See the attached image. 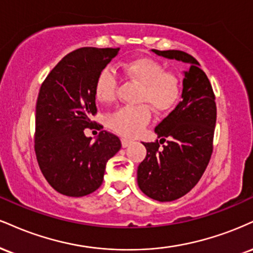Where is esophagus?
Wrapping results in <instances>:
<instances>
[{
    "mask_svg": "<svg viewBox=\"0 0 253 253\" xmlns=\"http://www.w3.org/2000/svg\"><path fill=\"white\" fill-rule=\"evenodd\" d=\"M133 140L132 139H128V138H124L121 139V144H123V147H128V146L132 144Z\"/></svg>",
    "mask_w": 253,
    "mask_h": 253,
    "instance_id": "1",
    "label": "esophagus"
}]
</instances>
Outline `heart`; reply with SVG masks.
I'll use <instances>...</instances> for the list:
<instances>
[{"instance_id":"b5f03b06","label":"heart","mask_w":253,"mask_h":253,"mask_svg":"<svg viewBox=\"0 0 253 253\" xmlns=\"http://www.w3.org/2000/svg\"><path fill=\"white\" fill-rule=\"evenodd\" d=\"M124 75L139 84L136 101L147 103L156 112H166L179 97V81L173 73L151 57H136L120 65ZM118 78L113 69L106 67L97 75L94 93L101 102H111L115 97ZM147 104V105H148ZM144 103L124 106L109 114L108 125L127 136L139 134L151 121V111Z\"/></svg>"}]
</instances>
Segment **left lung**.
Here are the masks:
<instances>
[{"label": "left lung", "instance_id": "left-lung-1", "mask_svg": "<svg viewBox=\"0 0 253 253\" xmlns=\"http://www.w3.org/2000/svg\"><path fill=\"white\" fill-rule=\"evenodd\" d=\"M152 50L188 65L182 100L156 127L160 142H144L147 154L138 167L140 190L158 202H172L190 192L209 165L217 107L210 80L192 55L181 50Z\"/></svg>", "mask_w": 253, "mask_h": 253}]
</instances>
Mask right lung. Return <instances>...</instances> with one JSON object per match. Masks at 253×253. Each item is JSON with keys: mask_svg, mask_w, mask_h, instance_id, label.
<instances>
[{"mask_svg": "<svg viewBox=\"0 0 253 253\" xmlns=\"http://www.w3.org/2000/svg\"><path fill=\"white\" fill-rule=\"evenodd\" d=\"M120 48L84 47L67 54L42 82L36 102L35 154L50 186L84 197L101 186L106 164L121 148L117 135L101 130L95 142L84 135L96 114L97 75Z\"/></svg>", "mask_w": 253, "mask_h": 253, "instance_id": "obj_1", "label": "right lung"}]
</instances>
